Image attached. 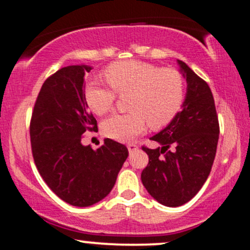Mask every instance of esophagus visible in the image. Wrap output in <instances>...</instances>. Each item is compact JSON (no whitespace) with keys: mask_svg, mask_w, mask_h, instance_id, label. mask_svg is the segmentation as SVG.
<instances>
[{"mask_svg":"<svg viewBox=\"0 0 250 250\" xmlns=\"http://www.w3.org/2000/svg\"><path fill=\"white\" fill-rule=\"evenodd\" d=\"M128 150H129V153H134V151H136L137 149H139V147H137L136 145H135V143H128Z\"/></svg>","mask_w":250,"mask_h":250,"instance_id":"1","label":"esophagus"}]
</instances>
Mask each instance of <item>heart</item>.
Here are the masks:
<instances>
[{"instance_id":"obj_1","label":"heart","mask_w":250,"mask_h":250,"mask_svg":"<svg viewBox=\"0 0 250 250\" xmlns=\"http://www.w3.org/2000/svg\"><path fill=\"white\" fill-rule=\"evenodd\" d=\"M110 88L96 81L87 83L85 102L97 114L104 115L114 108L116 94H130L127 114H115L102 125L103 133L110 139L129 142L142 134L148 123L161 128L176 116L186 95L182 74L174 68H161L141 61H121L104 70Z\"/></svg>"}]
</instances>
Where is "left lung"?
<instances>
[{"instance_id":"left-lung-1","label":"left lung","mask_w":250,"mask_h":250,"mask_svg":"<svg viewBox=\"0 0 250 250\" xmlns=\"http://www.w3.org/2000/svg\"><path fill=\"white\" fill-rule=\"evenodd\" d=\"M187 81L182 110L159 134L150 137L162 147L149 149L141 180L148 193L167 207H179L199 193L210 174L220 125L213 94L205 80L177 60Z\"/></svg>"}]
</instances>
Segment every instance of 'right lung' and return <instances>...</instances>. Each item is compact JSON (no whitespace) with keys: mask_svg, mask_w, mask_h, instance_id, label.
<instances>
[{"mask_svg":"<svg viewBox=\"0 0 250 250\" xmlns=\"http://www.w3.org/2000/svg\"><path fill=\"white\" fill-rule=\"evenodd\" d=\"M89 65H68L43 83L30 120L34 161L47 186L75 207H89L104 199L115 185L128 157L125 145L105 139L94 150L81 143L97 122L84 97Z\"/></svg>","mask_w":250,"mask_h":250,"instance_id":"add662e5","label":"right lung"}]
</instances>
